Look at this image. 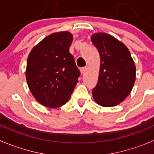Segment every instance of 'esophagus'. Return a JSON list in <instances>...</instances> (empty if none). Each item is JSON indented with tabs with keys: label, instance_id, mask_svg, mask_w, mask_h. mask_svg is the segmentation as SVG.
Wrapping results in <instances>:
<instances>
[{
	"label": "esophagus",
	"instance_id": "34e87169",
	"mask_svg": "<svg viewBox=\"0 0 154 154\" xmlns=\"http://www.w3.org/2000/svg\"><path fill=\"white\" fill-rule=\"evenodd\" d=\"M86 68H80V73H81L82 74H85V73H86Z\"/></svg>",
	"mask_w": 154,
	"mask_h": 154
}]
</instances>
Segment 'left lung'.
<instances>
[{"label":"left lung","instance_id":"left-lung-1","mask_svg":"<svg viewBox=\"0 0 154 154\" xmlns=\"http://www.w3.org/2000/svg\"><path fill=\"white\" fill-rule=\"evenodd\" d=\"M100 55L98 83L92 89L97 104L113 107L130 94L135 81V65L127 47L115 37L104 33L91 37Z\"/></svg>","mask_w":154,"mask_h":154}]
</instances>
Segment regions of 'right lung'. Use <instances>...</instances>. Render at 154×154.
Masks as SVG:
<instances>
[{
    "label": "right lung",
    "instance_id": "add662e5",
    "mask_svg": "<svg viewBox=\"0 0 154 154\" xmlns=\"http://www.w3.org/2000/svg\"><path fill=\"white\" fill-rule=\"evenodd\" d=\"M73 36L54 33L32 49L27 61V83L35 99L49 107L65 104L78 82L80 72L69 53Z\"/></svg>",
    "mask_w": 154,
    "mask_h": 154
}]
</instances>
